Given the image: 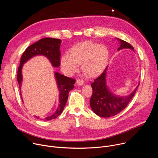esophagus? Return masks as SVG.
<instances>
[{
	"label": "esophagus",
	"mask_w": 158,
	"mask_h": 158,
	"mask_svg": "<svg viewBox=\"0 0 158 158\" xmlns=\"http://www.w3.org/2000/svg\"><path fill=\"white\" fill-rule=\"evenodd\" d=\"M76 84L77 85H82L84 84V81L82 80H81V79H77V81H76Z\"/></svg>",
	"instance_id": "34e87169"
}]
</instances>
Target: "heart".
<instances>
[{
  "label": "heart",
  "instance_id": "1",
  "mask_svg": "<svg viewBox=\"0 0 158 158\" xmlns=\"http://www.w3.org/2000/svg\"><path fill=\"white\" fill-rule=\"evenodd\" d=\"M109 53L106 47L91 41L79 43L65 53L61 58L60 65L63 72L67 75L75 73L82 62V69L89 77H96L104 69Z\"/></svg>",
  "mask_w": 158,
  "mask_h": 158
}]
</instances>
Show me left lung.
<instances>
[{
	"mask_svg": "<svg viewBox=\"0 0 158 158\" xmlns=\"http://www.w3.org/2000/svg\"><path fill=\"white\" fill-rule=\"evenodd\" d=\"M118 39L121 44L118 49V51L125 48L134 49L129 43L121 39ZM106 69L91 84L93 92L90 99V106L94 113L103 118L115 116L122 111L134 97L139 85V84L134 91L127 96L119 97L114 96L109 91L106 86Z\"/></svg>",
	"mask_w": 158,
	"mask_h": 158,
	"instance_id": "obj_1",
	"label": "left lung"
}]
</instances>
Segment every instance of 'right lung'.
<instances>
[{"label": "right lung", "mask_w": 158, "mask_h": 158, "mask_svg": "<svg viewBox=\"0 0 158 158\" xmlns=\"http://www.w3.org/2000/svg\"><path fill=\"white\" fill-rule=\"evenodd\" d=\"M61 40L60 39L46 37L32 44L25 50L21 56L20 65L18 67L17 71V81L19 83L20 91L22 81V68L23 64L29 59L35 56L43 55L49 59L54 67H58L60 65V53L59 48ZM55 76L60 93L59 105L55 113L49 117L44 118V121H49L56 119L62 113L67 102V99H68L69 93L74 87V84L76 82L75 79L64 76V75H61L58 73H56ZM35 118L37 119L39 118V117L37 116H35Z\"/></svg>", "instance_id": "add662e5"}]
</instances>
